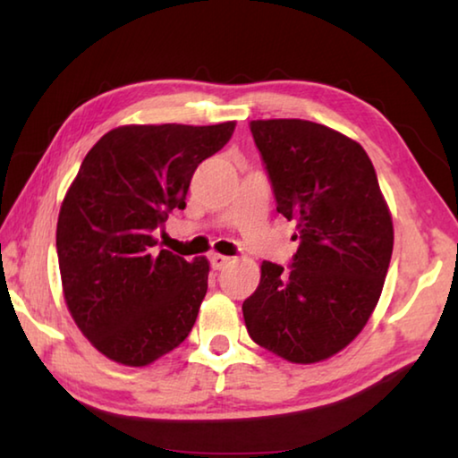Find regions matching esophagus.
<instances>
[{
  "label": "esophagus",
  "mask_w": 458,
  "mask_h": 458,
  "mask_svg": "<svg viewBox=\"0 0 458 458\" xmlns=\"http://www.w3.org/2000/svg\"><path fill=\"white\" fill-rule=\"evenodd\" d=\"M230 262H232V259L230 257H224V254H212V257H210V265H212L214 270L226 268Z\"/></svg>",
  "instance_id": "obj_1"
}]
</instances>
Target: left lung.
<instances>
[{"instance_id":"left-lung-1","label":"left lung","mask_w":458,"mask_h":458,"mask_svg":"<svg viewBox=\"0 0 458 458\" xmlns=\"http://www.w3.org/2000/svg\"><path fill=\"white\" fill-rule=\"evenodd\" d=\"M250 131L299 248L289 267L262 262L242 303L248 335L293 363L327 360L368 323L390 267L394 228L376 169L360 143L319 123L252 121Z\"/></svg>"}]
</instances>
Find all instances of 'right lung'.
<instances>
[{
	"label": "right lung",
	"mask_w": 458,
	"mask_h": 458,
	"mask_svg": "<svg viewBox=\"0 0 458 458\" xmlns=\"http://www.w3.org/2000/svg\"><path fill=\"white\" fill-rule=\"evenodd\" d=\"M234 123L127 125L87 153L62 201L56 250L74 323L108 360L147 366L190 335L210 265L157 246L201 161L220 151Z\"/></svg>",
	"instance_id": "1"
}]
</instances>
